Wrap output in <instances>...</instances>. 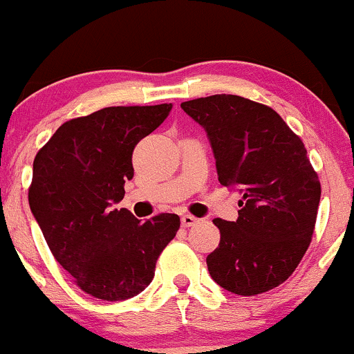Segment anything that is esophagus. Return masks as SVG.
Returning a JSON list of instances; mask_svg holds the SVG:
<instances>
[{"label":"esophagus","mask_w":354,"mask_h":354,"mask_svg":"<svg viewBox=\"0 0 354 354\" xmlns=\"http://www.w3.org/2000/svg\"><path fill=\"white\" fill-rule=\"evenodd\" d=\"M180 223L184 227H191V226H194V224L199 223V219L194 218V216H191V214H185L180 218Z\"/></svg>","instance_id":"obj_1"}]
</instances>
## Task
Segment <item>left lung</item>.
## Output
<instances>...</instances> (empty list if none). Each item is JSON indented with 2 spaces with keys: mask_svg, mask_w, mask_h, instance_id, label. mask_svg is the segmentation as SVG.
Instances as JSON below:
<instances>
[{
  "mask_svg": "<svg viewBox=\"0 0 354 354\" xmlns=\"http://www.w3.org/2000/svg\"><path fill=\"white\" fill-rule=\"evenodd\" d=\"M207 133L221 185L236 187V221L216 218L219 246L207 254L212 280L258 295L294 273L313 239L321 182L302 140L277 111L233 94L182 102Z\"/></svg>",
  "mask_w": 354,
  "mask_h": 354,
  "instance_id": "8db88e82",
  "label": "left lung"
}]
</instances>
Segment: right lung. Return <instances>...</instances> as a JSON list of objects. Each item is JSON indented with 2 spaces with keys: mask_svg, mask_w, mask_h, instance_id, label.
Returning a JSON list of instances; mask_svg holds the SVG:
<instances>
[{
  "mask_svg": "<svg viewBox=\"0 0 354 354\" xmlns=\"http://www.w3.org/2000/svg\"><path fill=\"white\" fill-rule=\"evenodd\" d=\"M172 104L111 106L66 121L33 160L28 203L52 254L86 294L124 300L145 290L180 227L177 214L140 223L113 209L133 178L136 143Z\"/></svg>",
  "mask_w": 354,
  "mask_h": 354,
  "instance_id": "1",
  "label": "right lung"
}]
</instances>
